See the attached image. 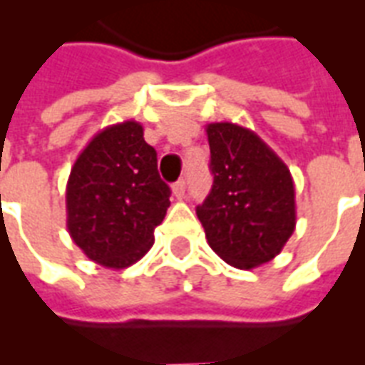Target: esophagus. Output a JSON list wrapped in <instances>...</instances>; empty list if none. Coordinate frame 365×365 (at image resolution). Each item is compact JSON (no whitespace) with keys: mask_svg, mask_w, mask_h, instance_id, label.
<instances>
[{"mask_svg":"<svg viewBox=\"0 0 365 365\" xmlns=\"http://www.w3.org/2000/svg\"><path fill=\"white\" fill-rule=\"evenodd\" d=\"M172 193H174V197H178V199H182L183 195H185V182L180 180V182L174 183V185H172Z\"/></svg>","mask_w":365,"mask_h":365,"instance_id":"obj_1","label":"esophagus"}]
</instances>
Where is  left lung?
<instances>
[{"label":"left lung","instance_id":"1","mask_svg":"<svg viewBox=\"0 0 365 365\" xmlns=\"http://www.w3.org/2000/svg\"><path fill=\"white\" fill-rule=\"evenodd\" d=\"M214 185L197 206L206 240L225 263L254 269L274 259L295 229L289 168L254 130L206 126Z\"/></svg>","mask_w":365,"mask_h":365}]
</instances>
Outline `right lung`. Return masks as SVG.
I'll use <instances>...</instances> for the list:
<instances>
[{"mask_svg":"<svg viewBox=\"0 0 365 365\" xmlns=\"http://www.w3.org/2000/svg\"><path fill=\"white\" fill-rule=\"evenodd\" d=\"M168 206L170 187L157 170V151L132 119L100 130L71 166L66 225L98 265L125 269L148 254Z\"/></svg>","mask_w":365,"mask_h":365,"instance_id":"obj_1","label":"right lung"}]
</instances>
